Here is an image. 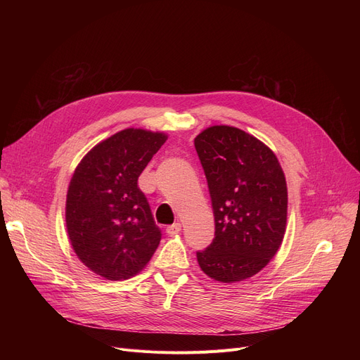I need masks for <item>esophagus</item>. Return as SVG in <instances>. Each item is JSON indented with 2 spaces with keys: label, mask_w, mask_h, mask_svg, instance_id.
I'll list each match as a JSON object with an SVG mask.
<instances>
[{
  "label": "esophagus",
  "mask_w": 360,
  "mask_h": 360,
  "mask_svg": "<svg viewBox=\"0 0 360 360\" xmlns=\"http://www.w3.org/2000/svg\"><path fill=\"white\" fill-rule=\"evenodd\" d=\"M179 232H181V223H174V224H170V226H167V228H166V233L169 236L178 235Z\"/></svg>",
  "instance_id": "esophagus-1"
}]
</instances>
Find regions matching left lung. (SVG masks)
I'll return each instance as SVG.
<instances>
[{"instance_id":"8db88e82","label":"left lung","mask_w":360,"mask_h":360,"mask_svg":"<svg viewBox=\"0 0 360 360\" xmlns=\"http://www.w3.org/2000/svg\"><path fill=\"white\" fill-rule=\"evenodd\" d=\"M194 146L214 214V239L197 252L200 269L221 283L247 280L274 258L285 238V172L269 146L236 127L205 128Z\"/></svg>"}]
</instances>
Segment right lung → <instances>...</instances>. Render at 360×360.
<instances>
[{
    "instance_id": "obj_1",
    "label": "right lung",
    "mask_w": 360,
    "mask_h": 360,
    "mask_svg": "<svg viewBox=\"0 0 360 360\" xmlns=\"http://www.w3.org/2000/svg\"><path fill=\"white\" fill-rule=\"evenodd\" d=\"M166 140L165 132L127 128L94 146L75 167L67 191V233L94 274L129 278L158 250L162 233L137 181Z\"/></svg>"
}]
</instances>
